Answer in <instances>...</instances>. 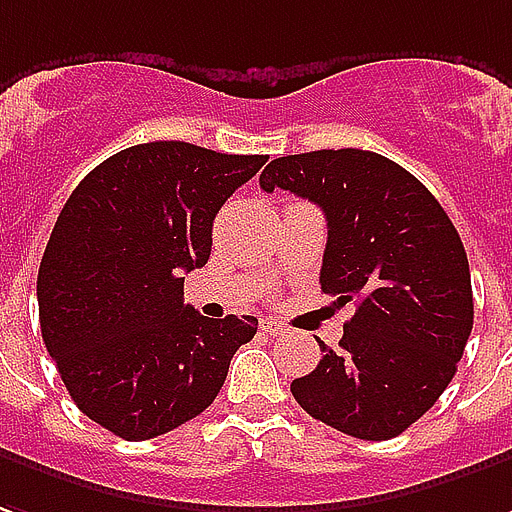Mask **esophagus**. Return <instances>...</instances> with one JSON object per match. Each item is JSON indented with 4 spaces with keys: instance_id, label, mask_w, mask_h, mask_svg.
<instances>
[{
    "instance_id": "34e87169",
    "label": "esophagus",
    "mask_w": 512,
    "mask_h": 512,
    "mask_svg": "<svg viewBox=\"0 0 512 512\" xmlns=\"http://www.w3.org/2000/svg\"><path fill=\"white\" fill-rule=\"evenodd\" d=\"M260 330L266 332L268 338H280V335H285V330H282L277 321H260Z\"/></svg>"
}]
</instances>
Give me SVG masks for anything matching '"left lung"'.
Masks as SVG:
<instances>
[{"instance_id":"obj_1","label":"left lung","mask_w":512,"mask_h":512,"mask_svg":"<svg viewBox=\"0 0 512 512\" xmlns=\"http://www.w3.org/2000/svg\"><path fill=\"white\" fill-rule=\"evenodd\" d=\"M260 188L324 210L321 291L355 305L341 349L318 341L324 357L291 382L293 399L352 438H396L438 402L471 335V271L455 224L410 171L363 149L277 157Z\"/></svg>"}]
</instances>
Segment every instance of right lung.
Listing matches in <instances>:
<instances>
[{
  "label": "right lung",
  "mask_w": 512,
  "mask_h": 512,
  "mask_svg": "<svg viewBox=\"0 0 512 512\" xmlns=\"http://www.w3.org/2000/svg\"><path fill=\"white\" fill-rule=\"evenodd\" d=\"M266 155L152 141L107 157L74 188L38 268V316L85 416L149 441L213 405L255 316L207 318L182 302L210 260L213 219Z\"/></svg>",
  "instance_id": "right-lung-1"
}]
</instances>
